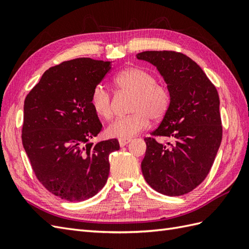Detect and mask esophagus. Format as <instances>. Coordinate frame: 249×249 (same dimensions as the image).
<instances>
[{"mask_svg":"<svg viewBox=\"0 0 249 249\" xmlns=\"http://www.w3.org/2000/svg\"><path fill=\"white\" fill-rule=\"evenodd\" d=\"M130 141H131L130 139H120L119 140V144H120L121 147H124V146H126Z\"/></svg>","mask_w":249,"mask_h":249,"instance_id":"1","label":"esophagus"}]
</instances>
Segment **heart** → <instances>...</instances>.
<instances>
[{
    "label": "heart",
    "mask_w": 249,
    "mask_h": 249,
    "mask_svg": "<svg viewBox=\"0 0 249 249\" xmlns=\"http://www.w3.org/2000/svg\"><path fill=\"white\" fill-rule=\"evenodd\" d=\"M120 91L132 94L129 116L118 118L106 127V135L110 138L129 139L139 135L152 120L162 119L170 105V92L156 76L138 67L126 68L113 80ZM90 105L99 117L109 120L112 117V101L109 91L98 85L90 95Z\"/></svg>",
    "instance_id": "1"
}]
</instances>
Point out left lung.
<instances>
[{"label": "left lung", "mask_w": 249, "mask_h": 249, "mask_svg": "<svg viewBox=\"0 0 249 249\" xmlns=\"http://www.w3.org/2000/svg\"><path fill=\"white\" fill-rule=\"evenodd\" d=\"M137 58L157 67L171 97L160 126L144 139L143 176L162 195L188 194L205 180L222 141L218 91L202 68L181 53L143 52ZM154 136L170 141L163 144Z\"/></svg>", "instance_id": "1"}]
</instances>
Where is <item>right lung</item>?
<instances>
[{"mask_svg": "<svg viewBox=\"0 0 249 249\" xmlns=\"http://www.w3.org/2000/svg\"><path fill=\"white\" fill-rule=\"evenodd\" d=\"M110 62L79 58L46 70L24 102L22 142L31 167L49 193L70 202L97 195L109 175L117 139L97 144L102 124L90 105Z\"/></svg>", "mask_w": 249, "mask_h": 249, "instance_id": "right-lung-1", "label": "right lung"}]
</instances>
